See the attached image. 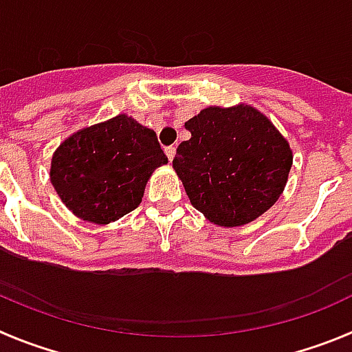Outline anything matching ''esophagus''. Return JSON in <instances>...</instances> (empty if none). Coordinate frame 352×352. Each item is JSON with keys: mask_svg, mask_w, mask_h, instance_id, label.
<instances>
[{"mask_svg": "<svg viewBox=\"0 0 352 352\" xmlns=\"http://www.w3.org/2000/svg\"><path fill=\"white\" fill-rule=\"evenodd\" d=\"M165 155H167L169 162H173L174 155H176V147H174V145H169V147H165Z\"/></svg>", "mask_w": 352, "mask_h": 352, "instance_id": "esophagus-1", "label": "esophagus"}]
</instances>
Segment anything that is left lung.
Segmentation results:
<instances>
[{"mask_svg": "<svg viewBox=\"0 0 352 352\" xmlns=\"http://www.w3.org/2000/svg\"><path fill=\"white\" fill-rule=\"evenodd\" d=\"M190 138L173 167L194 208L219 226H241L268 210L286 187L289 144L254 107L203 109L185 122Z\"/></svg>", "mask_w": 352, "mask_h": 352, "instance_id": "1", "label": "left lung"}]
</instances>
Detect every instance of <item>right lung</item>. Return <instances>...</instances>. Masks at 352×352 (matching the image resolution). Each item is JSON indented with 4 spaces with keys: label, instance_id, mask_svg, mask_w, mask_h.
<instances>
[{
    "label": "right lung",
    "instance_id": "1",
    "mask_svg": "<svg viewBox=\"0 0 352 352\" xmlns=\"http://www.w3.org/2000/svg\"><path fill=\"white\" fill-rule=\"evenodd\" d=\"M164 164L155 131L118 115L66 138L54 153L50 179L75 216L107 225L140 205L145 183Z\"/></svg>",
    "mask_w": 352,
    "mask_h": 352
}]
</instances>
